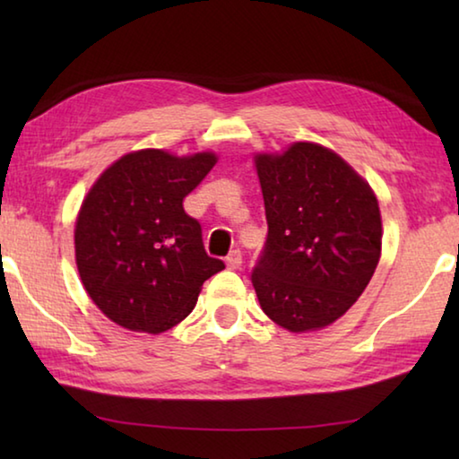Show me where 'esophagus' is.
<instances>
[{
  "label": "esophagus",
  "mask_w": 459,
  "mask_h": 459,
  "mask_svg": "<svg viewBox=\"0 0 459 459\" xmlns=\"http://www.w3.org/2000/svg\"><path fill=\"white\" fill-rule=\"evenodd\" d=\"M240 263H243V253H240L238 248H235V251H230V255L227 257V267L235 271L240 267Z\"/></svg>",
  "instance_id": "obj_1"
}]
</instances>
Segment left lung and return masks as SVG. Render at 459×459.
<instances>
[{"instance_id": "left-lung-1", "label": "left lung", "mask_w": 459, "mask_h": 459, "mask_svg": "<svg viewBox=\"0 0 459 459\" xmlns=\"http://www.w3.org/2000/svg\"><path fill=\"white\" fill-rule=\"evenodd\" d=\"M267 243L251 281L261 309L293 333L316 332L367 290L383 247L375 190L344 158L314 142L253 155Z\"/></svg>"}]
</instances>
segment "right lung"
<instances>
[{"mask_svg":"<svg viewBox=\"0 0 459 459\" xmlns=\"http://www.w3.org/2000/svg\"><path fill=\"white\" fill-rule=\"evenodd\" d=\"M216 161L214 152H129L84 196L74 222L76 269L92 304L121 328H174L196 306L202 283L224 269L206 255L200 224L182 204Z\"/></svg>","mask_w":459,"mask_h":459,"instance_id":"add662e5","label":"right lung"}]
</instances>
